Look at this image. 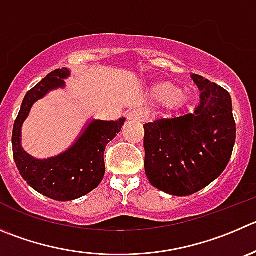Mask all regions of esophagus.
I'll return each mask as SVG.
<instances>
[{"label":"esophagus","instance_id":"obj_1","mask_svg":"<svg viewBox=\"0 0 256 256\" xmlns=\"http://www.w3.org/2000/svg\"><path fill=\"white\" fill-rule=\"evenodd\" d=\"M130 119H134V120H138L140 123H144L147 120V114L144 112L140 110V109H134L130 113Z\"/></svg>","mask_w":256,"mask_h":256}]
</instances>
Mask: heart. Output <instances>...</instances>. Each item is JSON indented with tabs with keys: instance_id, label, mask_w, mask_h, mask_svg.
Segmentation results:
<instances>
[{
	"instance_id": "b5f03b06",
	"label": "heart",
	"mask_w": 256,
	"mask_h": 256,
	"mask_svg": "<svg viewBox=\"0 0 256 256\" xmlns=\"http://www.w3.org/2000/svg\"><path fill=\"white\" fill-rule=\"evenodd\" d=\"M152 96L158 103L170 104L172 106H180L184 100V96L181 94V89L168 82L156 84L152 89Z\"/></svg>"
}]
</instances>
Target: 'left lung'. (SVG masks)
<instances>
[{
    "mask_svg": "<svg viewBox=\"0 0 256 256\" xmlns=\"http://www.w3.org/2000/svg\"><path fill=\"white\" fill-rule=\"evenodd\" d=\"M194 113L144 124V168L150 184L174 196L205 188L228 166L236 138L230 94L201 75Z\"/></svg>",
    "mask_w": 256,
    "mask_h": 256,
    "instance_id": "obj_1",
    "label": "left lung"
}]
</instances>
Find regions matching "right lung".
Segmentation results:
<instances>
[{
    "instance_id": "obj_1",
    "label": "right lung",
    "mask_w": 256,
    "mask_h": 256,
    "mask_svg": "<svg viewBox=\"0 0 256 256\" xmlns=\"http://www.w3.org/2000/svg\"><path fill=\"white\" fill-rule=\"evenodd\" d=\"M66 68L46 75L38 84L28 90L17 116L12 132V150L17 170L35 191L56 201H70L93 191L106 174L104 150L106 144L120 132L126 119L93 120L72 148L58 157L35 160L21 147V126L36 100L48 90L64 86L69 76Z\"/></svg>"
}]
</instances>
